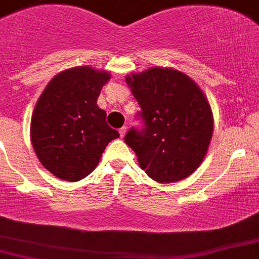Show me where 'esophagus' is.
Listing matches in <instances>:
<instances>
[{
    "label": "esophagus",
    "instance_id": "obj_1",
    "mask_svg": "<svg viewBox=\"0 0 259 259\" xmlns=\"http://www.w3.org/2000/svg\"><path fill=\"white\" fill-rule=\"evenodd\" d=\"M125 132H127V127H122V128H119V135H120V137L124 136Z\"/></svg>",
    "mask_w": 259,
    "mask_h": 259
}]
</instances>
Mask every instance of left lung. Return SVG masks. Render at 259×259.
<instances>
[{
    "instance_id": "1",
    "label": "left lung",
    "mask_w": 259,
    "mask_h": 259,
    "mask_svg": "<svg viewBox=\"0 0 259 259\" xmlns=\"http://www.w3.org/2000/svg\"><path fill=\"white\" fill-rule=\"evenodd\" d=\"M141 110L140 128L124 142L150 179L170 184L186 179L203 162L213 134L207 99L193 79L175 69L151 68L125 78Z\"/></svg>"
}]
</instances>
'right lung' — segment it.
Wrapping results in <instances>:
<instances>
[{"instance_id":"add662e5","label":"right lung","mask_w":259,"mask_h":259,"mask_svg":"<svg viewBox=\"0 0 259 259\" xmlns=\"http://www.w3.org/2000/svg\"><path fill=\"white\" fill-rule=\"evenodd\" d=\"M110 74L78 66L52 78L37 101L30 137L39 162L54 176L79 181L96 168L118 131L106 123L97 97Z\"/></svg>"}]
</instances>
